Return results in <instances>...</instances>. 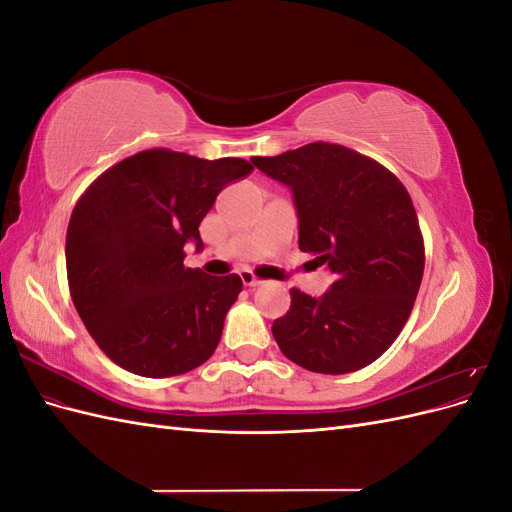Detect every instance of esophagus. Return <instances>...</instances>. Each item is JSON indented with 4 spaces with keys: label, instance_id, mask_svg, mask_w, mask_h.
<instances>
[{
    "label": "esophagus",
    "instance_id": "1",
    "mask_svg": "<svg viewBox=\"0 0 512 512\" xmlns=\"http://www.w3.org/2000/svg\"><path fill=\"white\" fill-rule=\"evenodd\" d=\"M239 275H241V282H243L245 286H250V288H256V286H260V284H262V282L258 280V277H256L252 271H247V269H245V271H241Z\"/></svg>",
    "mask_w": 512,
    "mask_h": 512
}]
</instances>
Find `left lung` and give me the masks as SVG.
<instances>
[{
  "instance_id": "left-lung-1",
  "label": "left lung",
  "mask_w": 512,
  "mask_h": 512,
  "mask_svg": "<svg viewBox=\"0 0 512 512\" xmlns=\"http://www.w3.org/2000/svg\"><path fill=\"white\" fill-rule=\"evenodd\" d=\"M252 162L290 188L299 250L335 275L320 297L290 290L288 314L271 329L277 346L316 374H350L374 363L404 329L425 269L404 183L376 160L331 143Z\"/></svg>"
}]
</instances>
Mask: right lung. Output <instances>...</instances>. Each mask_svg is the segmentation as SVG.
Masks as SVG:
<instances>
[{"mask_svg":"<svg viewBox=\"0 0 512 512\" xmlns=\"http://www.w3.org/2000/svg\"><path fill=\"white\" fill-rule=\"evenodd\" d=\"M254 166L147 149L108 168L76 203L66 235L76 312L102 352L145 378L203 365L220 344L239 275L183 265L203 250L198 226L226 185Z\"/></svg>","mask_w":512,"mask_h":512,"instance_id":"1","label":"right lung"}]
</instances>
